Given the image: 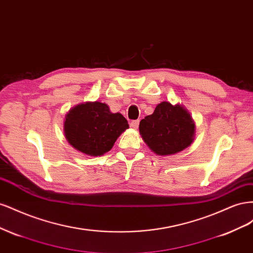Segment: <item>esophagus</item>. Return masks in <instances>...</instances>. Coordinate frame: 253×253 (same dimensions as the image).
<instances>
[{"mask_svg":"<svg viewBox=\"0 0 253 253\" xmlns=\"http://www.w3.org/2000/svg\"><path fill=\"white\" fill-rule=\"evenodd\" d=\"M139 126V120H133L131 122V127H133L134 129H137Z\"/></svg>","mask_w":253,"mask_h":253,"instance_id":"obj_1","label":"esophagus"}]
</instances>
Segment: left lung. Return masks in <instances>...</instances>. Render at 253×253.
<instances>
[{
	"label": "left lung",
	"instance_id": "1",
	"mask_svg": "<svg viewBox=\"0 0 253 253\" xmlns=\"http://www.w3.org/2000/svg\"><path fill=\"white\" fill-rule=\"evenodd\" d=\"M143 141L157 155H172L188 148L194 140L195 125L180 104L164 101L139 124Z\"/></svg>",
	"mask_w": 253,
	"mask_h": 253
}]
</instances>
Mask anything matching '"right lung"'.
<instances>
[{"instance_id":"add662e5","label":"right lung","mask_w":253,"mask_h":253,"mask_svg":"<svg viewBox=\"0 0 253 253\" xmlns=\"http://www.w3.org/2000/svg\"><path fill=\"white\" fill-rule=\"evenodd\" d=\"M128 128L120 113H112L108 104L95 101L76 105L64 120V134L71 145L85 155L101 156Z\"/></svg>"}]
</instances>
